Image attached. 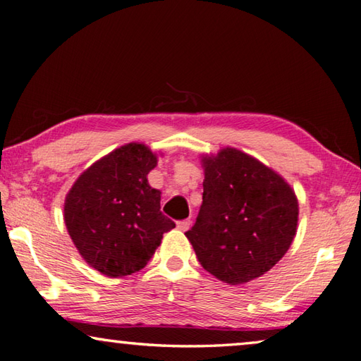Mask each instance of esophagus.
<instances>
[{
  "label": "esophagus",
  "mask_w": 361,
  "mask_h": 361,
  "mask_svg": "<svg viewBox=\"0 0 361 361\" xmlns=\"http://www.w3.org/2000/svg\"><path fill=\"white\" fill-rule=\"evenodd\" d=\"M191 219H185V221H180V222H176V227L180 228L181 232H186V231H189V227H191Z\"/></svg>",
  "instance_id": "obj_1"
}]
</instances>
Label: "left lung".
I'll return each mask as SVG.
<instances>
[{
  "mask_svg": "<svg viewBox=\"0 0 361 361\" xmlns=\"http://www.w3.org/2000/svg\"><path fill=\"white\" fill-rule=\"evenodd\" d=\"M203 202L188 240L200 265L231 286L260 278L289 251L298 199L271 167L233 147L202 154Z\"/></svg>",
  "mask_w": 361,
  "mask_h": 361,
  "instance_id": "1",
  "label": "left lung"
}]
</instances>
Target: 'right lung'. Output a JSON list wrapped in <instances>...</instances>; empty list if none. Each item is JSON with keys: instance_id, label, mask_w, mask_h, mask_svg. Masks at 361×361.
<instances>
[{"instance_id": "1", "label": "right lung", "mask_w": 361, "mask_h": 361, "mask_svg": "<svg viewBox=\"0 0 361 361\" xmlns=\"http://www.w3.org/2000/svg\"><path fill=\"white\" fill-rule=\"evenodd\" d=\"M156 166L158 153L130 142L91 164L66 194L63 216L72 243L106 276L142 270L175 227L161 213V191L148 183Z\"/></svg>"}]
</instances>
